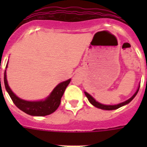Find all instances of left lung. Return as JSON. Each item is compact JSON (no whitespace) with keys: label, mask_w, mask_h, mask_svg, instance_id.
<instances>
[{"label":"left lung","mask_w":147,"mask_h":147,"mask_svg":"<svg viewBox=\"0 0 147 147\" xmlns=\"http://www.w3.org/2000/svg\"><path fill=\"white\" fill-rule=\"evenodd\" d=\"M139 88L140 87L137 88V92H135V94L133 95L132 97L130 98H129L128 100H127L126 101H124V102H122L121 103V104H118V105H102V104H100V103L98 102V101H96L95 100V99H94V98L92 96H91L88 93H87L86 92H85V95H86V97L88 98V100H89V102L92 104V105H94V107H98V108H100V109H103V110H107V111H111V110H115V109H117V108H119V107H122V106H123V105H127L128 103H130L131 100L134 99V98H135V96L137 95V94L138 93V91H139Z\"/></svg>","instance_id":"obj_1"}]
</instances>
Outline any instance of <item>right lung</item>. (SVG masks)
Segmentation results:
<instances>
[{"instance_id": "1", "label": "right lung", "mask_w": 147, "mask_h": 147, "mask_svg": "<svg viewBox=\"0 0 147 147\" xmlns=\"http://www.w3.org/2000/svg\"><path fill=\"white\" fill-rule=\"evenodd\" d=\"M6 67H7V65H6ZM3 81L7 92H8L10 98L12 99L13 102L14 103V105L20 110L32 116H46L52 114L57 110L61 103V98L64 94L65 90L71 82V79L59 84L46 100L40 101H28L18 98L11 91L8 85L6 71H4Z\"/></svg>"}]
</instances>
